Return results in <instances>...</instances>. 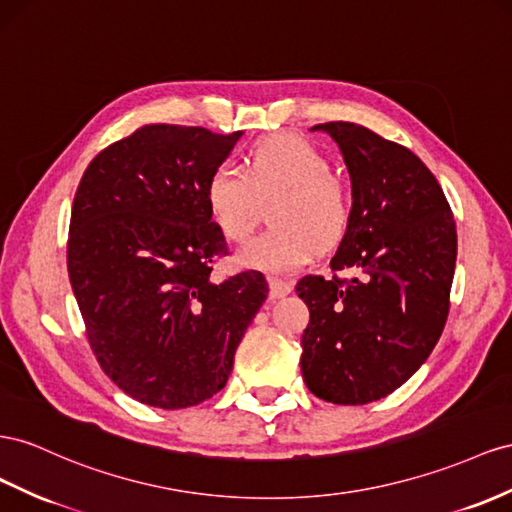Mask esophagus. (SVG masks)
<instances>
[{
    "label": "esophagus",
    "mask_w": 512,
    "mask_h": 512,
    "mask_svg": "<svg viewBox=\"0 0 512 512\" xmlns=\"http://www.w3.org/2000/svg\"><path fill=\"white\" fill-rule=\"evenodd\" d=\"M290 290H293V284L286 280H278V278H269V297L271 299H282L286 297Z\"/></svg>",
    "instance_id": "esophagus-1"
}]
</instances>
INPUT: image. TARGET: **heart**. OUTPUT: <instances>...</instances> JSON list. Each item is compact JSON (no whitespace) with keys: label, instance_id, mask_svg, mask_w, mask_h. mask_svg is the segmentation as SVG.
<instances>
[{"label":"heart","instance_id":"obj_1","mask_svg":"<svg viewBox=\"0 0 512 512\" xmlns=\"http://www.w3.org/2000/svg\"><path fill=\"white\" fill-rule=\"evenodd\" d=\"M329 159L297 135H275L254 146L245 170L222 163L206 181V209L228 241H243L256 217L258 198H273L275 226L239 247L234 262L267 273L295 271L316 247H331L349 224V200L329 174Z\"/></svg>","mask_w":512,"mask_h":512}]
</instances>
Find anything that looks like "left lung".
Listing matches in <instances>:
<instances>
[{"label":"left lung","mask_w":512,"mask_h":512,"mask_svg":"<svg viewBox=\"0 0 512 512\" xmlns=\"http://www.w3.org/2000/svg\"><path fill=\"white\" fill-rule=\"evenodd\" d=\"M336 142L351 178L349 224L331 269L306 275L297 295L308 390L334 405H366L416 375L444 331L457 265V228L435 176L394 142L353 122L316 124Z\"/></svg>","instance_id":"left-lung-1"}]
</instances>
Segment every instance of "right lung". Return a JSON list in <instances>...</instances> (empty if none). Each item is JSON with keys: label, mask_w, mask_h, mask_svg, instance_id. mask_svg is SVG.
Returning <instances> with one entry per match:
<instances>
[{"label": "right lung", "mask_w": 512, "mask_h": 512, "mask_svg": "<svg viewBox=\"0 0 512 512\" xmlns=\"http://www.w3.org/2000/svg\"><path fill=\"white\" fill-rule=\"evenodd\" d=\"M241 137L148 124L96 155L77 187L68 278L105 375L144 405L185 409L222 390L267 299L258 271L211 280L226 241L204 189Z\"/></svg>", "instance_id": "1"}]
</instances>
